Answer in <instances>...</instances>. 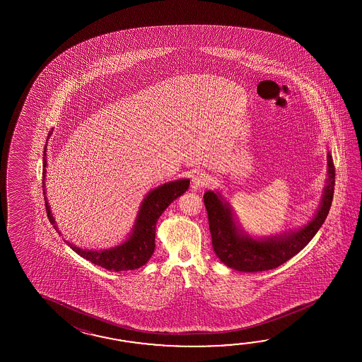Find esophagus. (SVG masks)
<instances>
[{
  "mask_svg": "<svg viewBox=\"0 0 362 362\" xmlns=\"http://www.w3.org/2000/svg\"><path fill=\"white\" fill-rule=\"evenodd\" d=\"M208 182H209V177H208L207 173L204 172H200L192 176V186L194 189H200V187H206Z\"/></svg>",
  "mask_w": 362,
  "mask_h": 362,
  "instance_id": "34e87169",
  "label": "esophagus"
}]
</instances>
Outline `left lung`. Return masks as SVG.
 Returning a JSON list of instances; mask_svg holds the SVG:
<instances>
[{
  "instance_id": "8db88e82",
  "label": "left lung",
  "mask_w": 362,
  "mask_h": 362,
  "mask_svg": "<svg viewBox=\"0 0 362 362\" xmlns=\"http://www.w3.org/2000/svg\"><path fill=\"white\" fill-rule=\"evenodd\" d=\"M327 185L322 202L315 218L298 231L285 233L274 238H250L239 233L230 207L218 194L206 192L204 206L207 209L208 225L212 237V247L218 259L229 268L239 272H262L274 269L300 252L322 226L330 211L335 186V167L331 155H327Z\"/></svg>"
}]
</instances>
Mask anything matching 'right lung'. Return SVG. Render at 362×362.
<instances>
[{
  "label": "right lung",
  "instance_id": "add662e5",
  "mask_svg": "<svg viewBox=\"0 0 362 362\" xmlns=\"http://www.w3.org/2000/svg\"><path fill=\"white\" fill-rule=\"evenodd\" d=\"M50 136V133H49ZM47 136V139H49ZM47 146L44 150V170H42V184L45 180V167H47ZM45 185V184H44ZM190 185V180H178L173 182L162 185L154 190L147 194L146 198L144 200L141 209H139V218L136 221V226L133 229V234L131 238L123 245L111 248V250H103V251H88L78 248L75 245H71L66 242L76 254L83 256L86 260L102 267L105 269L114 270V272H124V270L139 269L142 265H145L151 255L154 254L155 248V228L158 218L162 216L163 212L167 209L170 203L177 199L180 195H182ZM45 187V186H42ZM45 194V189L42 190ZM45 207H47V218L50 223L54 225V218L50 212V207L47 204V197H45Z\"/></svg>",
  "mask_w": 362,
  "mask_h": 362
}]
</instances>
